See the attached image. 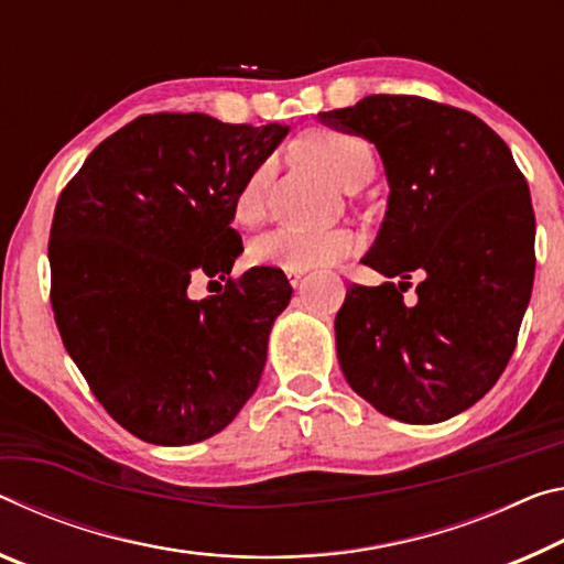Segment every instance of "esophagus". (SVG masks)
<instances>
[{
	"label": "esophagus",
	"mask_w": 564,
	"mask_h": 564,
	"mask_svg": "<svg viewBox=\"0 0 564 564\" xmlns=\"http://www.w3.org/2000/svg\"><path fill=\"white\" fill-rule=\"evenodd\" d=\"M284 272H288L290 284H294V288H297L300 280H302V274H304V270H284Z\"/></svg>",
	"instance_id": "1"
}]
</instances>
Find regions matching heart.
Returning <instances> with one entry per match:
<instances>
[{"label": "heart", "mask_w": 564, "mask_h": 564, "mask_svg": "<svg viewBox=\"0 0 564 564\" xmlns=\"http://www.w3.org/2000/svg\"><path fill=\"white\" fill-rule=\"evenodd\" d=\"M304 150L322 170H327L343 187L352 189L359 180L375 174V152L367 140L352 132L322 129L307 137ZM272 177V162H262L245 180L235 197V217L242 225H254L264 212L267 187ZM357 247V237L349 229H325L310 232L302 227H276L249 247V260L260 267L280 270H307V267L332 264L343 260Z\"/></svg>", "instance_id": "b5f03b06"}]
</instances>
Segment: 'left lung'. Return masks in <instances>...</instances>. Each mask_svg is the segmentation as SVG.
I'll return each instance as SVG.
<instances>
[{"mask_svg":"<svg viewBox=\"0 0 564 564\" xmlns=\"http://www.w3.org/2000/svg\"><path fill=\"white\" fill-rule=\"evenodd\" d=\"M382 156L390 199L365 264L400 284H349L335 317L349 387L387 417L435 424L492 390L534 280L530 187L510 147L465 109L369 95L319 112ZM414 271V305L403 302Z\"/></svg>","mask_w":564,"mask_h":564,"instance_id":"1","label":"left lung"}]
</instances>
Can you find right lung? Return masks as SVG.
<instances>
[{
    "instance_id": "right-lung-1",
    "label": "right lung",
    "mask_w": 564,
    "mask_h": 564,
    "mask_svg": "<svg viewBox=\"0 0 564 564\" xmlns=\"http://www.w3.org/2000/svg\"><path fill=\"white\" fill-rule=\"evenodd\" d=\"M290 127L142 115L107 137L62 189L50 232L52 310L101 408L152 445H195L260 384L292 288L280 267L232 280L235 197ZM226 292L189 301L192 275Z\"/></svg>"
}]
</instances>
